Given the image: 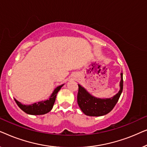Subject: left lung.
<instances>
[{
	"instance_id": "8db88e82",
	"label": "left lung",
	"mask_w": 147,
	"mask_h": 147,
	"mask_svg": "<svg viewBox=\"0 0 147 147\" xmlns=\"http://www.w3.org/2000/svg\"><path fill=\"white\" fill-rule=\"evenodd\" d=\"M120 90L115 96L110 98H98L92 96L84 87L78 84V104L80 109L86 115L101 116L107 114L113 109L119 100L123 90V77L121 73Z\"/></svg>"
}]
</instances>
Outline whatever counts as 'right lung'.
<instances>
[{"instance_id":"1","label":"right lung","mask_w":147,"mask_h":147,"mask_svg":"<svg viewBox=\"0 0 147 147\" xmlns=\"http://www.w3.org/2000/svg\"><path fill=\"white\" fill-rule=\"evenodd\" d=\"M63 85L64 84H62L61 86H57L54 90V91L51 94V95L50 96L49 99L47 100L36 102V103L30 104V105H25V104H21V102L17 101L16 99H15V101L16 102L18 106L23 111L28 114H31V115H42V114H47L51 110L53 104L55 103L57 92L59 91Z\"/></svg>"}]
</instances>
